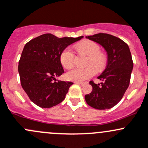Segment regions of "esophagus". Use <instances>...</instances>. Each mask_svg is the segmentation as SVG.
Segmentation results:
<instances>
[{
	"mask_svg": "<svg viewBox=\"0 0 148 148\" xmlns=\"http://www.w3.org/2000/svg\"><path fill=\"white\" fill-rule=\"evenodd\" d=\"M74 84H76L81 85V86H83V85L84 84V83H83V82H74Z\"/></svg>",
	"mask_w": 148,
	"mask_h": 148,
	"instance_id": "esophagus-1",
	"label": "esophagus"
}]
</instances>
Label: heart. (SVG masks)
<instances>
[{
    "instance_id": "b5f03b06",
    "label": "heart",
    "mask_w": 148,
    "mask_h": 148,
    "mask_svg": "<svg viewBox=\"0 0 148 148\" xmlns=\"http://www.w3.org/2000/svg\"><path fill=\"white\" fill-rule=\"evenodd\" d=\"M76 49L79 54L88 56L86 69H73L66 74V79L74 82H83L91 78L94 75L96 71H102L107 64V57L105 54L101 52L100 46L94 42L85 40L76 45ZM75 55L73 51L69 47L62 51L60 54V62L65 69H71L74 64ZM94 66L93 68L92 66Z\"/></svg>"
}]
</instances>
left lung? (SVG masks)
I'll use <instances>...</instances> for the list:
<instances>
[{
    "label": "left lung",
    "instance_id": "left-lung-1",
    "mask_svg": "<svg viewBox=\"0 0 148 148\" xmlns=\"http://www.w3.org/2000/svg\"><path fill=\"white\" fill-rule=\"evenodd\" d=\"M87 39L98 43L107 54L106 69L98 79L100 84L89 82L92 91L85 95L88 105L96 109H109L116 106L128 88L133 68L129 47L120 38L106 33L86 36Z\"/></svg>",
    "mask_w": 148,
    "mask_h": 148
}]
</instances>
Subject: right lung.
I'll use <instances>...</instances> for the list:
<instances>
[{"label": "right lung", "instance_id": "right-lung-1", "mask_svg": "<svg viewBox=\"0 0 148 148\" xmlns=\"http://www.w3.org/2000/svg\"><path fill=\"white\" fill-rule=\"evenodd\" d=\"M44 34L29 41L23 48L18 65L21 86L31 101L41 108L60 103L73 84L56 79L64 72L60 54L68 46L83 38Z\"/></svg>", "mask_w": 148, "mask_h": 148}]
</instances>
